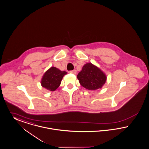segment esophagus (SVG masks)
Masks as SVG:
<instances>
[{
    "label": "esophagus",
    "instance_id": "esophagus-1",
    "mask_svg": "<svg viewBox=\"0 0 149 149\" xmlns=\"http://www.w3.org/2000/svg\"><path fill=\"white\" fill-rule=\"evenodd\" d=\"M69 72L71 73V74H77V70H74L72 71H70Z\"/></svg>",
    "mask_w": 149,
    "mask_h": 149
}]
</instances>
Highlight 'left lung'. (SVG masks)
Masks as SVG:
<instances>
[{
  "instance_id": "left-lung-1",
  "label": "left lung",
  "mask_w": 149,
  "mask_h": 149,
  "mask_svg": "<svg viewBox=\"0 0 149 149\" xmlns=\"http://www.w3.org/2000/svg\"><path fill=\"white\" fill-rule=\"evenodd\" d=\"M77 78L81 86L93 91L101 88L107 79L105 73L92 63H87L83 66Z\"/></svg>"
}]
</instances>
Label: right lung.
Wrapping results in <instances>:
<instances>
[{
  "label": "right lung",
  "mask_w": 149,
  "mask_h": 149,
  "mask_svg": "<svg viewBox=\"0 0 149 149\" xmlns=\"http://www.w3.org/2000/svg\"><path fill=\"white\" fill-rule=\"evenodd\" d=\"M66 74L67 72L51 67L44 73L41 80L42 86L49 91H54L60 86L62 79Z\"/></svg>",
  "instance_id": "right-lung-1"
}]
</instances>
